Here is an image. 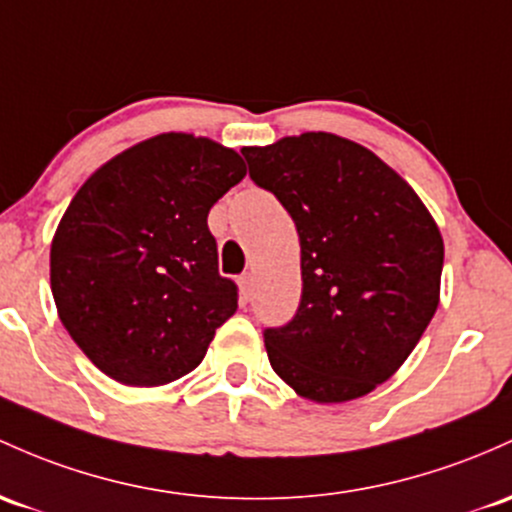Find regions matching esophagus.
Wrapping results in <instances>:
<instances>
[{"label":"esophagus","mask_w":512,"mask_h":512,"mask_svg":"<svg viewBox=\"0 0 512 512\" xmlns=\"http://www.w3.org/2000/svg\"><path fill=\"white\" fill-rule=\"evenodd\" d=\"M238 286H240V301L247 303L252 296V274H243V277L238 279Z\"/></svg>","instance_id":"34e87169"}]
</instances>
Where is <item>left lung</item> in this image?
Masks as SVG:
<instances>
[{"label":"left lung","mask_w":512,"mask_h":512,"mask_svg":"<svg viewBox=\"0 0 512 512\" xmlns=\"http://www.w3.org/2000/svg\"><path fill=\"white\" fill-rule=\"evenodd\" d=\"M243 155L301 243V303L289 323L265 330L269 364L308 401L374 391L435 316L440 228L401 174L347 138L301 133Z\"/></svg>","instance_id":"obj_1"}]
</instances>
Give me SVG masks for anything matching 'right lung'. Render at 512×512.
Returning <instances> with one entry per match:
<instances>
[{
	"mask_svg": "<svg viewBox=\"0 0 512 512\" xmlns=\"http://www.w3.org/2000/svg\"><path fill=\"white\" fill-rule=\"evenodd\" d=\"M243 177L235 150L162 133L101 165L70 201L50 245V289L106 376L162 386L199 367L238 308L206 218Z\"/></svg>",
	"mask_w": 512,
	"mask_h": 512,
	"instance_id": "1",
	"label": "right lung"
}]
</instances>
